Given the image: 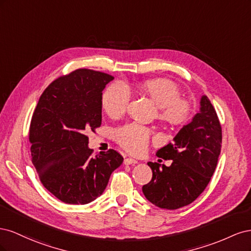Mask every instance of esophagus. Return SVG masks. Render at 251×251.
<instances>
[{
    "instance_id": "1",
    "label": "esophagus",
    "mask_w": 251,
    "mask_h": 251,
    "mask_svg": "<svg viewBox=\"0 0 251 251\" xmlns=\"http://www.w3.org/2000/svg\"><path fill=\"white\" fill-rule=\"evenodd\" d=\"M124 163H125L126 165H130V164L138 163V161H137V160H135V159H133V158H126V159H125V161H124Z\"/></svg>"
}]
</instances>
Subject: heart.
<instances>
[{
  "label": "heart",
  "instance_id": "1",
  "mask_svg": "<svg viewBox=\"0 0 251 251\" xmlns=\"http://www.w3.org/2000/svg\"><path fill=\"white\" fill-rule=\"evenodd\" d=\"M159 105V117L172 125L185 123L192 114V105L181 97V90L168 79H151L139 86ZM131 90L124 81H115L104 90L101 97L103 110L112 117L125 114L131 101ZM153 136L151 128L138 124H127L114 130V139L128 153L142 154Z\"/></svg>",
  "mask_w": 251,
  "mask_h": 251
}]
</instances>
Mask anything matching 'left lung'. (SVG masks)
Masks as SVG:
<instances>
[{
	"label": "left lung",
	"instance_id": "obj_1",
	"mask_svg": "<svg viewBox=\"0 0 251 251\" xmlns=\"http://www.w3.org/2000/svg\"><path fill=\"white\" fill-rule=\"evenodd\" d=\"M174 141L156 154L173 160L171 166L162 164L160 168L157 162H149L153 177L142 186L146 198L165 209H178L194 202L206 188L217 168L222 127L207 96H202L200 112L181 128Z\"/></svg>",
	"mask_w": 251,
	"mask_h": 251
}]
</instances>
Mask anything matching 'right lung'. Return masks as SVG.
<instances>
[{
    "instance_id": "1",
    "label": "right lung",
    "mask_w": 251,
    "mask_h": 251,
    "mask_svg": "<svg viewBox=\"0 0 251 251\" xmlns=\"http://www.w3.org/2000/svg\"><path fill=\"white\" fill-rule=\"evenodd\" d=\"M114 77L77 69L45 89L29 127L31 160L45 188L68 204H87L100 196L124 161L116 150L92 156L88 132L101 125V97Z\"/></svg>"
}]
</instances>
